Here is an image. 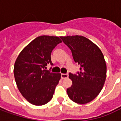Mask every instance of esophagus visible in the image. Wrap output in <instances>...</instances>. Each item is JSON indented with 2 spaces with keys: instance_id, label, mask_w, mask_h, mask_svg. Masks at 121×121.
I'll return each mask as SVG.
<instances>
[{
  "instance_id": "obj_1",
  "label": "esophagus",
  "mask_w": 121,
  "mask_h": 121,
  "mask_svg": "<svg viewBox=\"0 0 121 121\" xmlns=\"http://www.w3.org/2000/svg\"><path fill=\"white\" fill-rule=\"evenodd\" d=\"M68 74H61V78L62 79L67 78H68Z\"/></svg>"
}]
</instances>
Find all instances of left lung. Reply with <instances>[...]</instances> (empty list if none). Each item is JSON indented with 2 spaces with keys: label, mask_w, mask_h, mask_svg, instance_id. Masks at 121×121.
<instances>
[{
  "label": "left lung",
  "mask_w": 121,
  "mask_h": 121,
  "mask_svg": "<svg viewBox=\"0 0 121 121\" xmlns=\"http://www.w3.org/2000/svg\"><path fill=\"white\" fill-rule=\"evenodd\" d=\"M71 49L74 61L79 65L77 74L69 73L73 84L67 89L69 97L84 104L98 96L106 78V64L103 54L95 43L81 35L60 37Z\"/></svg>",
  "instance_id": "1"
}]
</instances>
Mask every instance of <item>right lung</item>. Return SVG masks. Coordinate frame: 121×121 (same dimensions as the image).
I'll return each mask as SVG.
<instances>
[{
	"label": "right lung",
	"instance_id": "1",
	"mask_svg": "<svg viewBox=\"0 0 121 121\" xmlns=\"http://www.w3.org/2000/svg\"><path fill=\"white\" fill-rule=\"evenodd\" d=\"M61 42L56 36H39L24 48L15 62L13 73L17 87L32 104L44 105L52 98L61 74L46 70V66L53 65L52 51Z\"/></svg>",
	"mask_w": 121,
	"mask_h": 121
}]
</instances>
